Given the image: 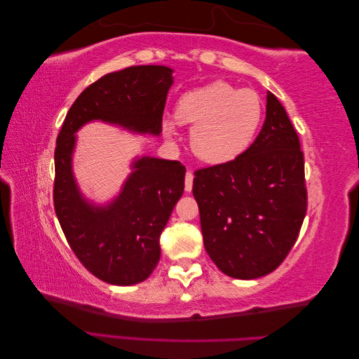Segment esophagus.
Masks as SVG:
<instances>
[{"mask_svg": "<svg viewBox=\"0 0 359 359\" xmlns=\"http://www.w3.org/2000/svg\"><path fill=\"white\" fill-rule=\"evenodd\" d=\"M192 186H194V173L189 170L186 173V190H187V192H190V190H192Z\"/></svg>", "mask_w": 359, "mask_h": 359, "instance_id": "esophagus-1", "label": "esophagus"}]
</instances>
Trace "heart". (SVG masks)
<instances>
[{"instance_id": "1", "label": "heart", "mask_w": 359, "mask_h": 359, "mask_svg": "<svg viewBox=\"0 0 359 359\" xmlns=\"http://www.w3.org/2000/svg\"><path fill=\"white\" fill-rule=\"evenodd\" d=\"M263 116L260 96L248 88L217 80L182 94L175 119L190 128V147L204 163L226 164L245 153L254 141ZM167 135L175 123L164 122Z\"/></svg>"}]
</instances>
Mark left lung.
<instances>
[{"mask_svg":"<svg viewBox=\"0 0 359 359\" xmlns=\"http://www.w3.org/2000/svg\"><path fill=\"white\" fill-rule=\"evenodd\" d=\"M192 192L204 248L222 273L251 280L285 260L306 214V189L301 142L274 94L251 147L196 170Z\"/></svg>","mask_w":359,"mask_h":359,"instance_id":"8db88e82","label":"left lung"}]
</instances>
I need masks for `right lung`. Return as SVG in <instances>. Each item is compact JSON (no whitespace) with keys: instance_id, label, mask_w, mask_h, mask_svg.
Instances as JSON below:
<instances>
[{"instance_id":"right-lung-1","label":"right lung","mask_w":359,"mask_h":359,"mask_svg":"<svg viewBox=\"0 0 359 359\" xmlns=\"http://www.w3.org/2000/svg\"><path fill=\"white\" fill-rule=\"evenodd\" d=\"M172 74V68L161 65L109 72L76 99L57 136V218L77 259L107 283L135 285L156 268L159 236L184 192L186 167L180 161L136 158L119 195L99 206L82 195L72 172L76 133L88 122L102 121L159 136Z\"/></svg>"}]
</instances>
